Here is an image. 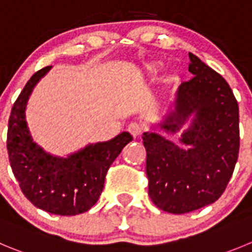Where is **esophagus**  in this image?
<instances>
[{
	"mask_svg": "<svg viewBox=\"0 0 252 252\" xmlns=\"http://www.w3.org/2000/svg\"><path fill=\"white\" fill-rule=\"evenodd\" d=\"M142 126H141L140 124H137V122H132V124L128 125V127H127V131L128 132L131 133V136L132 137H138V136L142 133Z\"/></svg>",
	"mask_w": 252,
	"mask_h": 252,
	"instance_id": "obj_1",
	"label": "esophagus"
}]
</instances>
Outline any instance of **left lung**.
Masks as SVG:
<instances>
[{
	"instance_id": "obj_1",
	"label": "left lung",
	"mask_w": 252,
	"mask_h": 252,
	"mask_svg": "<svg viewBox=\"0 0 252 252\" xmlns=\"http://www.w3.org/2000/svg\"><path fill=\"white\" fill-rule=\"evenodd\" d=\"M189 61L194 76L179 86L176 111L160 126L176 132L195 112L181 140L193 148L182 150L159 135L143 133L148 195L157 208L172 214L193 212L219 199L240 148L239 105L229 84L191 53Z\"/></svg>"
}]
</instances>
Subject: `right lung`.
I'll list each match as a JSON object with an SVG mask.
<instances>
[{
  "mask_svg": "<svg viewBox=\"0 0 252 252\" xmlns=\"http://www.w3.org/2000/svg\"><path fill=\"white\" fill-rule=\"evenodd\" d=\"M50 68L33 74L14 101L7 131L8 159L21 190L33 205L52 214L76 215L97 202L110 166L132 136L122 132L109 142L88 146L68 158L43 152L28 133L25 110L34 85Z\"/></svg>",
  "mask_w": 252,
  "mask_h": 252,
  "instance_id": "obj_1",
  "label": "right lung"
}]
</instances>
